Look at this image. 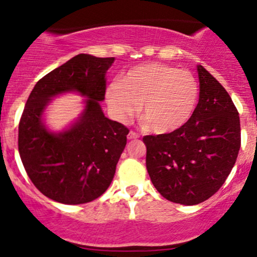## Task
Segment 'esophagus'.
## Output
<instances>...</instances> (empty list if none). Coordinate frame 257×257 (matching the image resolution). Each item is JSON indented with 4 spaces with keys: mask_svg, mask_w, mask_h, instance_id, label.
<instances>
[{
    "mask_svg": "<svg viewBox=\"0 0 257 257\" xmlns=\"http://www.w3.org/2000/svg\"><path fill=\"white\" fill-rule=\"evenodd\" d=\"M126 138H128V140H135V139L139 138V134H137L135 132H129L128 137Z\"/></svg>",
    "mask_w": 257,
    "mask_h": 257,
    "instance_id": "1",
    "label": "esophagus"
}]
</instances>
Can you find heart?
I'll return each mask as SVG.
<instances>
[{
	"mask_svg": "<svg viewBox=\"0 0 257 257\" xmlns=\"http://www.w3.org/2000/svg\"><path fill=\"white\" fill-rule=\"evenodd\" d=\"M114 119L128 122L141 107L150 128L158 134L178 131L190 120L199 98L196 78L170 65L149 63L126 71L105 93Z\"/></svg>",
	"mask_w": 257,
	"mask_h": 257,
	"instance_id": "obj_1",
	"label": "heart"
}]
</instances>
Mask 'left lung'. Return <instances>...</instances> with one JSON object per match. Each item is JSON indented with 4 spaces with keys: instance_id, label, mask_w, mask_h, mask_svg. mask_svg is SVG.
I'll return each instance as SVG.
<instances>
[{
    "instance_id": "1",
    "label": "left lung",
    "mask_w": 257,
    "mask_h": 257,
    "mask_svg": "<svg viewBox=\"0 0 257 257\" xmlns=\"http://www.w3.org/2000/svg\"><path fill=\"white\" fill-rule=\"evenodd\" d=\"M199 101L190 120L169 134L147 135L146 168L164 198L196 205L226 181L240 149V120L225 88L197 65Z\"/></svg>"
}]
</instances>
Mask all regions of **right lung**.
I'll return each mask as SVG.
<instances>
[{
    "label": "right lung",
    "instance_id": "1",
    "mask_svg": "<svg viewBox=\"0 0 257 257\" xmlns=\"http://www.w3.org/2000/svg\"><path fill=\"white\" fill-rule=\"evenodd\" d=\"M114 58L78 54L41 78L32 89L19 123L20 158L29 178L44 196L63 204H83L101 196L116 173L129 131L108 119L106 72ZM75 92L85 99L75 121L54 132L45 124L52 99Z\"/></svg>",
    "mask_w": 257,
    "mask_h": 257
}]
</instances>
